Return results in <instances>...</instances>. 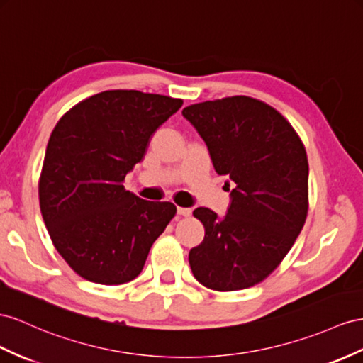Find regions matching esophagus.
<instances>
[{
  "instance_id": "1",
  "label": "esophagus",
  "mask_w": 363,
  "mask_h": 363,
  "mask_svg": "<svg viewBox=\"0 0 363 363\" xmlns=\"http://www.w3.org/2000/svg\"><path fill=\"white\" fill-rule=\"evenodd\" d=\"M176 211H178V215H181V216H190L191 215V208L178 207V208H176Z\"/></svg>"
}]
</instances>
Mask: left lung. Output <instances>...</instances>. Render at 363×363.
<instances>
[{
	"instance_id": "left-lung-1",
	"label": "left lung",
	"mask_w": 363,
	"mask_h": 363,
	"mask_svg": "<svg viewBox=\"0 0 363 363\" xmlns=\"http://www.w3.org/2000/svg\"><path fill=\"white\" fill-rule=\"evenodd\" d=\"M182 115L207 144L216 173L235 182L224 218L206 207L193 211L206 228L189 255L193 276L210 290H244L276 270L305 224V147L276 108L250 96L199 102Z\"/></svg>"
}]
</instances>
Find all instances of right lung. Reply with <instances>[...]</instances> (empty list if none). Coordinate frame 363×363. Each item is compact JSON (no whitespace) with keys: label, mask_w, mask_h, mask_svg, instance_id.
I'll return each mask as SVG.
<instances>
[{"label":"right lung","mask_w":363,"mask_h":363,"mask_svg":"<svg viewBox=\"0 0 363 363\" xmlns=\"http://www.w3.org/2000/svg\"><path fill=\"white\" fill-rule=\"evenodd\" d=\"M182 99L106 90L78 102L55 125L40 176V207L52 242L90 282L121 285L143 272L155 240L176 215L124 189L157 127Z\"/></svg>","instance_id":"obj_1"}]
</instances>
